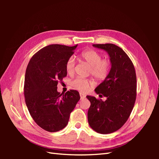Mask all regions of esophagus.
<instances>
[{
    "label": "esophagus",
    "mask_w": 159,
    "mask_h": 159,
    "mask_svg": "<svg viewBox=\"0 0 159 159\" xmlns=\"http://www.w3.org/2000/svg\"><path fill=\"white\" fill-rule=\"evenodd\" d=\"M80 99H84L85 98V96L82 93H80Z\"/></svg>",
    "instance_id": "34e87169"
}]
</instances>
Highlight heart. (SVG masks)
Here are the masks:
<instances>
[{
	"label": "heart",
	"mask_w": 159,
	"mask_h": 159,
	"mask_svg": "<svg viewBox=\"0 0 159 159\" xmlns=\"http://www.w3.org/2000/svg\"><path fill=\"white\" fill-rule=\"evenodd\" d=\"M80 58L86 62L90 67L89 73L96 79L102 80L105 79L110 72V63L107 59H102L101 54L94 50H87L80 54ZM75 61L74 57H71L67 59L66 63L67 72L71 74L74 72ZM92 85L91 80L76 78L71 82V85L74 89L80 92H85Z\"/></svg>",
	"instance_id": "b5f03b06"
}]
</instances>
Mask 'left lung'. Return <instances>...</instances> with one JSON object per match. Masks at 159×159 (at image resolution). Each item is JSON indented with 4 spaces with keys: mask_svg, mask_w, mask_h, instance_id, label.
<instances>
[{
    "mask_svg": "<svg viewBox=\"0 0 159 159\" xmlns=\"http://www.w3.org/2000/svg\"><path fill=\"white\" fill-rule=\"evenodd\" d=\"M110 57L109 75L95 89L105 101L87 96L91 105L87 113L90 127L100 134L119 130L126 123L134 107L137 95V77L133 62L124 50L113 43L93 44Z\"/></svg>",
    "mask_w": 159,
    "mask_h": 159,
    "instance_id": "obj_1",
    "label": "left lung"
}]
</instances>
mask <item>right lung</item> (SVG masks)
I'll use <instances>...</instances> for the list:
<instances>
[{
    "mask_svg": "<svg viewBox=\"0 0 159 159\" xmlns=\"http://www.w3.org/2000/svg\"><path fill=\"white\" fill-rule=\"evenodd\" d=\"M78 45L47 46L30 60L25 78V102L32 118L43 130L57 132L68 123L80 100L76 90L57 92V84L67 76L66 63Z\"/></svg>",
    "mask_w": 159,
    "mask_h": 159,
    "instance_id": "right-lung-1",
    "label": "right lung"
}]
</instances>
